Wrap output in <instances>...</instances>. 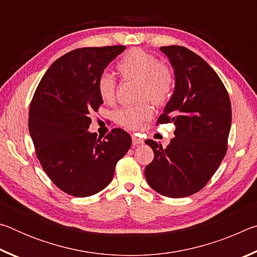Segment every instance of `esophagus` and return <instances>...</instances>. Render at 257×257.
Here are the masks:
<instances>
[{
    "mask_svg": "<svg viewBox=\"0 0 257 257\" xmlns=\"http://www.w3.org/2000/svg\"><path fill=\"white\" fill-rule=\"evenodd\" d=\"M132 138H133V145H139V144H143V143H144V141H143L142 138L135 136V135H133Z\"/></svg>",
    "mask_w": 257,
    "mask_h": 257,
    "instance_id": "34e87169",
    "label": "esophagus"
}]
</instances>
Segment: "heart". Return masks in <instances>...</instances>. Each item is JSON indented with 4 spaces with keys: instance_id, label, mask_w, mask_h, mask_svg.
<instances>
[{
    "instance_id": "1",
    "label": "heart",
    "mask_w": 257,
    "mask_h": 257,
    "mask_svg": "<svg viewBox=\"0 0 257 257\" xmlns=\"http://www.w3.org/2000/svg\"><path fill=\"white\" fill-rule=\"evenodd\" d=\"M116 70L122 79L139 82L138 101L149 99L155 106H163L175 90L176 76L171 67L160 62L155 55L142 49H132L124 53L116 64ZM96 89L104 103L114 102L116 84L111 75L101 73L96 80ZM152 116L153 107L144 101L120 110L116 113V122L124 128L136 130Z\"/></svg>"
}]
</instances>
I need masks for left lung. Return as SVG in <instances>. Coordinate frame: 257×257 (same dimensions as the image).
<instances>
[{"label":"left lung","mask_w":257,"mask_h":257,"mask_svg":"<svg viewBox=\"0 0 257 257\" xmlns=\"http://www.w3.org/2000/svg\"><path fill=\"white\" fill-rule=\"evenodd\" d=\"M176 75L175 92L156 124L172 122L165 149L152 139L154 159L145 168L149 185L171 198L203 189L224 158L231 125V103L222 80L201 56L184 46H162Z\"/></svg>","instance_id":"1"}]
</instances>
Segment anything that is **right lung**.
Returning a JSON list of instances; mask_svg holds the SVG:
<instances>
[{"instance_id":"obj_1","label":"right lung","mask_w":257,"mask_h":257,"mask_svg":"<svg viewBox=\"0 0 257 257\" xmlns=\"http://www.w3.org/2000/svg\"><path fill=\"white\" fill-rule=\"evenodd\" d=\"M123 45L73 50L53 62L30 102L28 128L36 156L52 182L64 193L88 197L103 190L132 145L124 130L105 137L88 132L90 115L103 101L96 80Z\"/></svg>"}]
</instances>
